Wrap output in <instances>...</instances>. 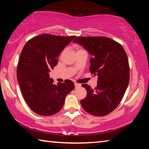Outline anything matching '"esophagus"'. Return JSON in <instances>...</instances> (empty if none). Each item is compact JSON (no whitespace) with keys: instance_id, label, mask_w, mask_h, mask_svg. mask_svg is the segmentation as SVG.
I'll return each instance as SVG.
<instances>
[{"instance_id":"34e87169","label":"esophagus","mask_w":149,"mask_h":149,"mask_svg":"<svg viewBox=\"0 0 149 149\" xmlns=\"http://www.w3.org/2000/svg\"><path fill=\"white\" fill-rule=\"evenodd\" d=\"M74 85H75V88H78V87H81V85L80 84H77V83H74Z\"/></svg>"}]
</instances>
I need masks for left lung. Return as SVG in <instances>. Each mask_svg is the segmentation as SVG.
<instances>
[{
  "mask_svg": "<svg viewBox=\"0 0 149 149\" xmlns=\"http://www.w3.org/2000/svg\"><path fill=\"white\" fill-rule=\"evenodd\" d=\"M74 42L81 45L91 55L90 72L98 76L94 89L82 85L87 93L81 104L91 115H108L120 104L129 84L127 54L120 43L106 37H79Z\"/></svg>",
  "mask_w": 149,
  "mask_h": 149,
  "instance_id": "1",
  "label": "left lung"
}]
</instances>
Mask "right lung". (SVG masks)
<instances>
[{
	"mask_svg": "<svg viewBox=\"0 0 149 149\" xmlns=\"http://www.w3.org/2000/svg\"><path fill=\"white\" fill-rule=\"evenodd\" d=\"M75 36L42 34L29 40L20 54L17 78L25 100L36 114L49 116L62 109L65 98L74 89V82L53 84L49 72L57 57Z\"/></svg>",
	"mask_w": 149,
	"mask_h": 149,
	"instance_id": "1",
	"label": "right lung"
}]
</instances>
